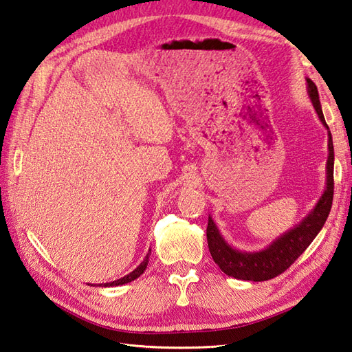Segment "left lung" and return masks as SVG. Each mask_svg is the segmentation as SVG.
Listing matches in <instances>:
<instances>
[{
    "label": "left lung",
    "instance_id": "8db88e82",
    "mask_svg": "<svg viewBox=\"0 0 352 352\" xmlns=\"http://www.w3.org/2000/svg\"><path fill=\"white\" fill-rule=\"evenodd\" d=\"M306 82L307 95L318 114V119L321 120L327 132H329V158H327L325 166L327 181L324 192L316 201V205L309 210V214H306V217H302V220L300 223H296L294 228L283 232L282 235L277 236L276 239H272L271 244H268L265 248L256 250V252H247V250L232 247L229 242L224 239L220 229H218V226L209 214L206 229L208 247L214 262L220 267V270L226 276L238 280H250V282H265V280L274 278L278 274H282V272H285L296 259H298L304 253V250L311 244V241L316 238L318 233L324 228L327 217L330 214L334 191L333 137L329 129V124L325 123L324 119L316 85L310 78H306Z\"/></svg>",
    "mask_w": 352,
    "mask_h": 352
}]
</instances>
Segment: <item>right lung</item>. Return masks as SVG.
Returning a JSON list of instances; mask_svg holds the SVG:
<instances>
[{
    "mask_svg": "<svg viewBox=\"0 0 352 352\" xmlns=\"http://www.w3.org/2000/svg\"><path fill=\"white\" fill-rule=\"evenodd\" d=\"M149 257H151V250H149V252H147V254H146V257L143 259V262L140 263L134 271L129 272L128 276H124V277H122V278H117V280H114V282H110V283H102V285H99V286H102V287H108V286H120V285H126V283H129V282H134L135 278H138V277L142 276L143 272L146 271L147 263H149ZM91 286H93V285H91Z\"/></svg>",
    "mask_w": 352,
    "mask_h": 352,
    "instance_id": "1",
    "label": "right lung"
}]
</instances>
